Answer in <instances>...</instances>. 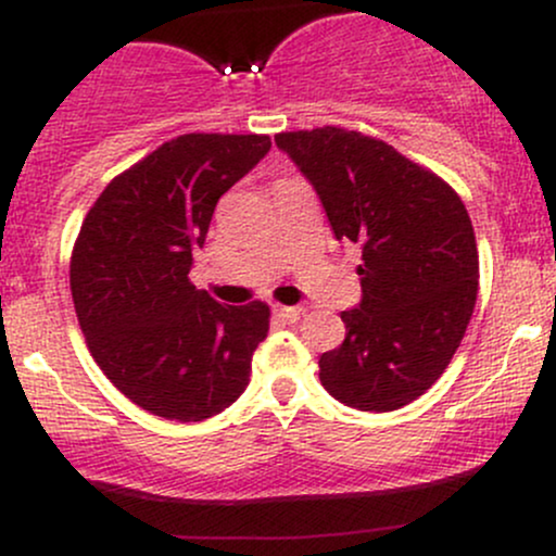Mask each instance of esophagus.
<instances>
[{
  "mask_svg": "<svg viewBox=\"0 0 556 556\" xmlns=\"http://www.w3.org/2000/svg\"><path fill=\"white\" fill-rule=\"evenodd\" d=\"M274 316L282 318L287 324H295L300 318V308L298 305H274Z\"/></svg>",
  "mask_w": 556,
  "mask_h": 556,
  "instance_id": "34e87169",
  "label": "esophagus"
}]
</instances>
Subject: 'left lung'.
<instances>
[{
	"instance_id": "8db88e82",
	"label": "left lung",
	"mask_w": 556,
	"mask_h": 556,
	"mask_svg": "<svg viewBox=\"0 0 556 556\" xmlns=\"http://www.w3.org/2000/svg\"><path fill=\"white\" fill-rule=\"evenodd\" d=\"M314 185L337 240L358 242L363 298L344 342L318 358L334 400L389 413L418 400L460 348L478 248L460 195L384 140L344 127L274 136Z\"/></svg>"
}]
</instances>
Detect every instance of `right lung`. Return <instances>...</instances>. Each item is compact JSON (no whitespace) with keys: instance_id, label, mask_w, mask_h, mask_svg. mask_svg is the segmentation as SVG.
<instances>
[{"instance_id":"1","label":"right lung","mask_w":556,"mask_h":556,"mask_svg":"<svg viewBox=\"0 0 556 556\" xmlns=\"http://www.w3.org/2000/svg\"><path fill=\"white\" fill-rule=\"evenodd\" d=\"M269 149V136H177L114 177L83 219L70 258L83 337L106 379L159 418H212L251 381L269 305H222L188 274L216 201Z\"/></svg>"}]
</instances>
